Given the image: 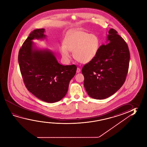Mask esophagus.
Listing matches in <instances>:
<instances>
[{
    "instance_id": "1",
    "label": "esophagus",
    "mask_w": 147,
    "mask_h": 147,
    "mask_svg": "<svg viewBox=\"0 0 147 147\" xmlns=\"http://www.w3.org/2000/svg\"><path fill=\"white\" fill-rule=\"evenodd\" d=\"M80 71H81V70H80V68H79V67H77V70H76V72L78 73H80Z\"/></svg>"
}]
</instances>
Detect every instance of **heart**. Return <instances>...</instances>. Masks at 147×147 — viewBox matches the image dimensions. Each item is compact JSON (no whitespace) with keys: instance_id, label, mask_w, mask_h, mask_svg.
<instances>
[{"instance_id":"heart-1","label":"heart","mask_w":147,"mask_h":147,"mask_svg":"<svg viewBox=\"0 0 147 147\" xmlns=\"http://www.w3.org/2000/svg\"><path fill=\"white\" fill-rule=\"evenodd\" d=\"M100 45V40L96 35L73 30L65 35L63 44L59 47V51L65 61L69 60L70 51H73V56L76 60L82 63H87L96 57Z\"/></svg>"}]
</instances>
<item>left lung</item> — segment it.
<instances>
[{"label":"left lung","mask_w":147,"mask_h":147,"mask_svg":"<svg viewBox=\"0 0 147 147\" xmlns=\"http://www.w3.org/2000/svg\"><path fill=\"white\" fill-rule=\"evenodd\" d=\"M105 45H102L96 57L83 67L84 87L90 96L104 99L122 87L127 75L130 52L127 44L117 32L109 31Z\"/></svg>","instance_id":"obj_1"}]
</instances>
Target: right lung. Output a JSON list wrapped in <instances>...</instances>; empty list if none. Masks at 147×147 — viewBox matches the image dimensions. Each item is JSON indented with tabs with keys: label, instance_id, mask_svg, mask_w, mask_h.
<instances>
[{
	"label": "right lung",
	"instance_id": "1",
	"mask_svg": "<svg viewBox=\"0 0 147 147\" xmlns=\"http://www.w3.org/2000/svg\"><path fill=\"white\" fill-rule=\"evenodd\" d=\"M45 32L36 29L30 34L19 51L18 63L28 91L42 101L54 103L65 96L77 67L60 65L51 51L36 47L33 40L46 38Z\"/></svg>",
	"mask_w": 147,
	"mask_h": 147
}]
</instances>
